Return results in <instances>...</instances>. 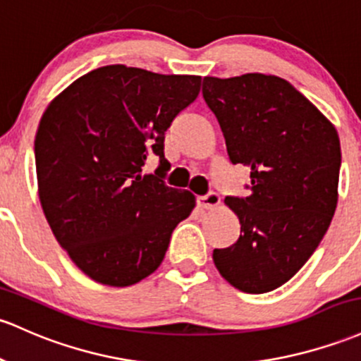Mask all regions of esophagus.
<instances>
[{
	"label": "esophagus",
	"mask_w": 361,
	"mask_h": 361,
	"mask_svg": "<svg viewBox=\"0 0 361 361\" xmlns=\"http://www.w3.org/2000/svg\"><path fill=\"white\" fill-rule=\"evenodd\" d=\"M197 204H199V207L202 209H216L217 205L221 204V197L219 193L209 192L207 195L199 197V199H197Z\"/></svg>",
	"instance_id": "34e87169"
}]
</instances>
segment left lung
I'll use <instances>...</instances> for the list:
<instances>
[{"mask_svg":"<svg viewBox=\"0 0 361 361\" xmlns=\"http://www.w3.org/2000/svg\"><path fill=\"white\" fill-rule=\"evenodd\" d=\"M202 96L221 126L229 161L250 168L248 197H226L240 238L212 252L243 293L291 279L326 235L338 205L341 144L332 123L284 78L204 77Z\"/></svg>","mask_w":361,"mask_h":361,"instance_id":"1","label":"left lung"}]
</instances>
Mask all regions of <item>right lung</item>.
I'll return each mask as SVG.
<instances>
[{
    "mask_svg": "<svg viewBox=\"0 0 361 361\" xmlns=\"http://www.w3.org/2000/svg\"><path fill=\"white\" fill-rule=\"evenodd\" d=\"M200 77L125 65L89 71L51 101L34 142L39 199L58 243L90 279L132 286L159 267L195 207L164 183V133ZM152 157L160 166L143 173Z\"/></svg>",
    "mask_w": 361,
    "mask_h": 361,
    "instance_id": "add662e5",
    "label": "right lung"
}]
</instances>
